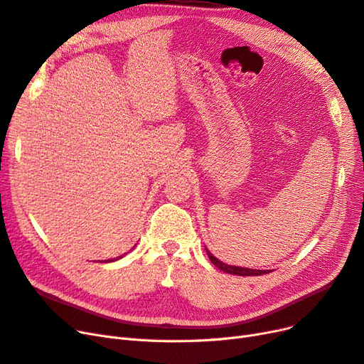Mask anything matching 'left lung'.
Instances as JSON below:
<instances>
[{"label": "left lung", "instance_id": "left-lung-1", "mask_svg": "<svg viewBox=\"0 0 364 364\" xmlns=\"http://www.w3.org/2000/svg\"><path fill=\"white\" fill-rule=\"evenodd\" d=\"M206 253H208L210 262L214 263V265H215L218 269H221V271H224V272H228V274H235V275H242V277H250V275H263V274H268V272H269V271H267V269L262 271V269H250V268H241V267L225 265V263L220 262L215 256H212L209 250H206Z\"/></svg>", "mask_w": 364, "mask_h": 364}]
</instances>
